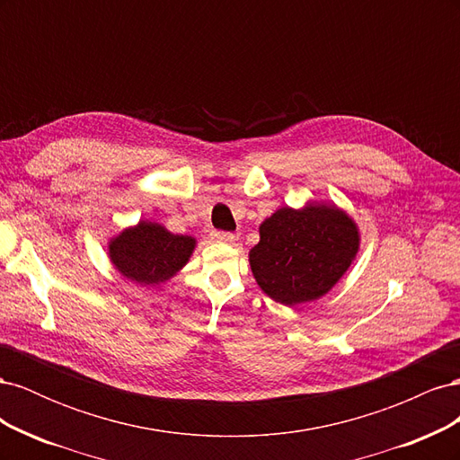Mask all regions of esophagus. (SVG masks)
Returning <instances> with one entry per match:
<instances>
[{
  "label": "esophagus",
  "mask_w": 460,
  "mask_h": 460,
  "mask_svg": "<svg viewBox=\"0 0 460 460\" xmlns=\"http://www.w3.org/2000/svg\"><path fill=\"white\" fill-rule=\"evenodd\" d=\"M213 240L220 242V243H232L235 240V235L232 232H222V230H215L213 234Z\"/></svg>",
  "instance_id": "34e87169"
}]
</instances>
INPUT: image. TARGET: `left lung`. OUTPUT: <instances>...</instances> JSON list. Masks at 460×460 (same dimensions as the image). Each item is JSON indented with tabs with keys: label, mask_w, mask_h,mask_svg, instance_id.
<instances>
[{
	"label": "left lung",
	"mask_w": 460,
	"mask_h": 460,
	"mask_svg": "<svg viewBox=\"0 0 460 460\" xmlns=\"http://www.w3.org/2000/svg\"><path fill=\"white\" fill-rule=\"evenodd\" d=\"M259 234L249 264L264 294L284 305L328 294L358 252L355 222L333 205L278 208Z\"/></svg>",
	"instance_id": "1"
}]
</instances>
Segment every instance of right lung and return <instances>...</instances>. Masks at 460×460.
Masks as SVG:
<instances>
[{
    "mask_svg": "<svg viewBox=\"0 0 460 460\" xmlns=\"http://www.w3.org/2000/svg\"><path fill=\"white\" fill-rule=\"evenodd\" d=\"M193 247L196 240L191 235L171 234L157 222L142 220L111 240L109 257L124 278L153 286L171 280L188 262Z\"/></svg>",
    "mask_w": 460,
    "mask_h": 460,
    "instance_id": "right-lung-1",
    "label": "right lung"
}]
</instances>
